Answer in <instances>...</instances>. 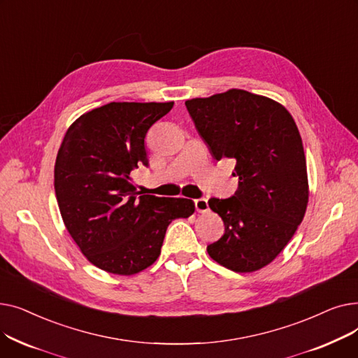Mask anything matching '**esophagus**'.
Masks as SVG:
<instances>
[{
  "mask_svg": "<svg viewBox=\"0 0 358 358\" xmlns=\"http://www.w3.org/2000/svg\"><path fill=\"white\" fill-rule=\"evenodd\" d=\"M194 206H196V210H197L199 213L209 212V203H208V200H206L204 197L196 199V200H194Z\"/></svg>",
  "mask_w": 358,
  "mask_h": 358,
  "instance_id": "34e87169",
  "label": "esophagus"
}]
</instances>
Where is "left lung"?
I'll use <instances>...</instances> for the list:
<instances>
[{
  "label": "left lung",
  "mask_w": 358,
  "mask_h": 358,
  "mask_svg": "<svg viewBox=\"0 0 358 358\" xmlns=\"http://www.w3.org/2000/svg\"><path fill=\"white\" fill-rule=\"evenodd\" d=\"M199 135L219 161H236L238 190L210 199L224 234L209 255L236 273L259 270L283 251L303 220L308 173L302 138L290 113L245 90L187 100Z\"/></svg>",
  "instance_id": "8db88e82"
}]
</instances>
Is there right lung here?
<instances>
[{
	"label": "right lung",
	"mask_w": 358,
	"mask_h": 358,
	"mask_svg": "<svg viewBox=\"0 0 358 358\" xmlns=\"http://www.w3.org/2000/svg\"><path fill=\"white\" fill-rule=\"evenodd\" d=\"M174 103H108L68 129L55 162V194L65 227L96 267L136 274L161 254L168 224L194 213L189 199L141 194L130 182L148 166L149 127Z\"/></svg>",
	"instance_id": "obj_1"
}]
</instances>
